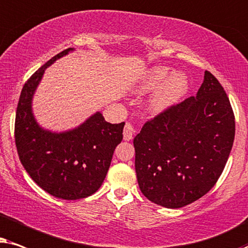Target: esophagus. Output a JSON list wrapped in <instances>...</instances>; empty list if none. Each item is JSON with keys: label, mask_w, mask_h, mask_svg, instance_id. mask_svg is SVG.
<instances>
[{"label": "esophagus", "mask_w": 248, "mask_h": 248, "mask_svg": "<svg viewBox=\"0 0 248 248\" xmlns=\"http://www.w3.org/2000/svg\"><path fill=\"white\" fill-rule=\"evenodd\" d=\"M134 135V127L130 122H127L126 126L124 128V140H130L133 138Z\"/></svg>", "instance_id": "34e87169"}]
</instances>
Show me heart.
<instances>
[{
  "instance_id": "1",
  "label": "heart",
  "mask_w": 248,
  "mask_h": 248,
  "mask_svg": "<svg viewBox=\"0 0 248 248\" xmlns=\"http://www.w3.org/2000/svg\"><path fill=\"white\" fill-rule=\"evenodd\" d=\"M167 67L157 65L151 68L140 78L134 90L137 93H147L157 89L151 100V108L154 112H162L177 103L189 87V80L184 72H173Z\"/></svg>"
}]
</instances>
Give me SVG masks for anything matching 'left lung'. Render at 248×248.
Returning a JSON list of instances; mask_svg holds the SVG:
<instances>
[{"mask_svg":"<svg viewBox=\"0 0 248 248\" xmlns=\"http://www.w3.org/2000/svg\"><path fill=\"white\" fill-rule=\"evenodd\" d=\"M235 138V115L223 87L205 71L196 96L147 121L134 138L141 193L168 209L205 195L219 179Z\"/></svg>","mask_w":248,"mask_h":248,"instance_id":"left-lung-1","label":"left lung"}]
</instances>
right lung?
Segmentation results:
<instances>
[{"label":"right lung","instance_id":"right-lung-1","mask_svg":"<svg viewBox=\"0 0 248 248\" xmlns=\"http://www.w3.org/2000/svg\"><path fill=\"white\" fill-rule=\"evenodd\" d=\"M74 49L59 53L28 79L19 98L15 124L21 164L42 189L62 200L85 199L102 186L124 126V122L108 124L101 112L61 133L44 129L36 121L32 97L45 69Z\"/></svg>","mask_w":248,"mask_h":248}]
</instances>
